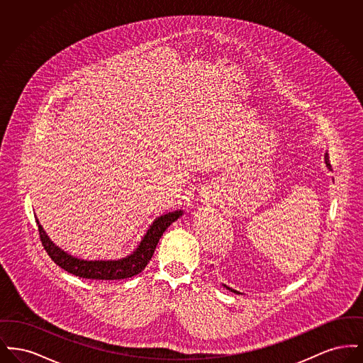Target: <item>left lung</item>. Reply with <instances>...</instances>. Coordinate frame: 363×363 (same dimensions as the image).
Masks as SVG:
<instances>
[{
    "label": "left lung",
    "mask_w": 363,
    "mask_h": 363,
    "mask_svg": "<svg viewBox=\"0 0 363 363\" xmlns=\"http://www.w3.org/2000/svg\"><path fill=\"white\" fill-rule=\"evenodd\" d=\"M324 157H325V164H327V167H328V169H330V163H329L328 154H325V156H324ZM223 286H225V289H227V290H230V291H233V293L240 294V293H238V291H235V290H233V289H230V287H227V286H225V284H223Z\"/></svg>",
    "instance_id": "obj_1"
}]
</instances>
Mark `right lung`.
I'll list each match as a JSON object with an SVG mask.
<instances>
[{
	"mask_svg": "<svg viewBox=\"0 0 363 363\" xmlns=\"http://www.w3.org/2000/svg\"><path fill=\"white\" fill-rule=\"evenodd\" d=\"M184 215V211L178 209L174 212H169L156 218L154 223L150 225L145 235L141 238L135 252L126 257L120 259H82L73 257L52 243L43 227L39 225L36 219L38 231L42 245L50 259L62 269L69 272L72 275L86 279H95V280H120L128 277H136L140 274L155 252L156 245L166 231V228L175 222L179 216Z\"/></svg>",
	"mask_w": 363,
	"mask_h": 363,
	"instance_id": "right-lung-1",
	"label": "right lung"
}]
</instances>
